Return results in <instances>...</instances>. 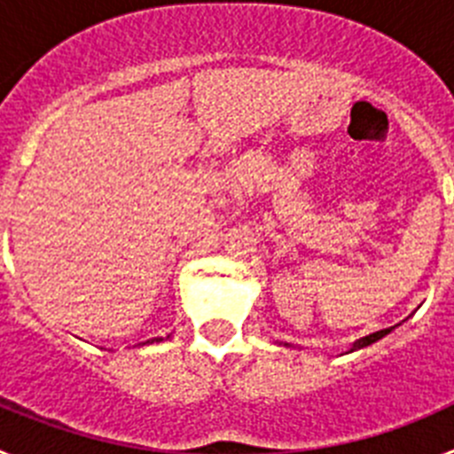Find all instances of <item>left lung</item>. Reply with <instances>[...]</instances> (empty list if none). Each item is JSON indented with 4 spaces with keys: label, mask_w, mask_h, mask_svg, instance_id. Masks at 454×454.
<instances>
[{
    "label": "left lung",
    "mask_w": 454,
    "mask_h": 454,
    "mask_svg": "<svg viewBox=\"0 0 454 454\" xmlns=\"http://www.w3.org/2000/svg\"><path fill=\"white\" fill-rule=\"evenodd\" d=\"M391 330H393V327H388V330H380V332H375V334H368V336H364V339L355 340V343H352V348H350V352L362 350V348L371 346V343H375V340H380V339H382V336H387ZM284 346H288V343H284Z\"/></svg>",
    "instance_id": "8db88e82"
}]
</instances>
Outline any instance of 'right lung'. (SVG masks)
<instances>
[{
	"label": "right lung",
	"mask_w": 454,
	"mask_h": 454,
	"mask_svg": "<svg viewBox=\"0 0 454 454\" xmlns=\"http://www.w3.org/2000/svg\"><path fill=\"white\" fill-rule=\"evenodd\" d=\"M168 339H170V336H168ZM154 340H163V339H152V340H147V343H154Z\"/></svg>",
	"instance_id": "obj_1"
}]
</instances>
